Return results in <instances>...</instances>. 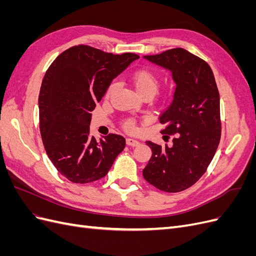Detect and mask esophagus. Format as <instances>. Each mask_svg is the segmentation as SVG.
Returning <instances> with one entry per match:
<instances>
[{
	"mask_svg": "<svg viewBox=\"0 0 256 256\" xmlns=\"http://www.w3.org/2000/svg\"><path fill=\"white\" fill-rule=\"evenodd\" d=\"M126 143H127V145H129V146H136V145L140 144V142L134 140V138H126Z\"/></svg>",
	"mask_w": 256,
	"mask_h": 256,
	"instance_id": "34e87169",
	"label": "esophagus"
}]
</instances>
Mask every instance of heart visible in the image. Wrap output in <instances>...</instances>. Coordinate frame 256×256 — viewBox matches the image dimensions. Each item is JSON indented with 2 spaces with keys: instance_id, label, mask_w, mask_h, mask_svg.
Masks as SVG:
<instances>
[{
  "instance_id": "obj_1",
  "label": "heart",
  "mask_w": 256,
  "mask_h": 256,
  "mask_svg": "<svg viewBox=\"0 0 256 256\" xmlns=\"http://www.w3.org/2000/svg\"><path fill=\"white\" fill-rule=\"evenodd\" d=\"M131 80H132L136 88L143 97H152L154 92H156L160 86V76L159 74L154 72L152 69L150 68H141L136 70L131 74ZM118 88V82L113 81L110 85L109 88L106 90V97H110ZM122 127L127 131L136 130V120L134 118H125L122 120Z\"/></svg>"
}]
</instances>
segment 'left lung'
Listing matches in <instances>:
<instances>
[{"mask_svg":"<svg viewBox=\"0 0 256 256\" xmlns=\"http://www.w3.org/2000/svg\"><path fill=\"white\" fill-rule=\"evenodd\" d=\"M144 58L170 69L177 86L172 104L159 118L166 125L161 134L174 136L172 145L146 141L152 154L143 176L161 191L180 192L203 176L218 148L219 90L207 62L182 48Z\"/></svg>","mask_w":256,"mask_h":256,"instance_id":"obj_1","label":"left lung"}]
</instances>
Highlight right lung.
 I'll list each match as a JSON object with an SVG mask.
<instances>
[{
    "label": "right lung",
    "instance_id": "obj_1",
    "mask_svg": "<svg viewBox=\"0 0 256 256\" xmlns=\"http://www.w3.org/2000/svg\"><path fill=\"white\" fill-rule=\"evenodd\" d=\"M136 58L134 53L78 44L62 52L46 72L38 97L40 134L49 159L72 182L104 177L125 148L122 136L109 134L100 141L90 136V112L111 81Z\"/></svg>",
    "mask_w": 256,
    "mask_h": 256
}]
</instances>
